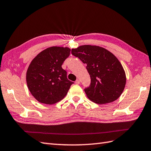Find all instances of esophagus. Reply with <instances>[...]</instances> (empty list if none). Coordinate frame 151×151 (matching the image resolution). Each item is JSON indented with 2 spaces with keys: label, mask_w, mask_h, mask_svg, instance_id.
Listing matches in <instances>:
<instances>
[{
  "label": "esophagus",
  "mask_w": 151,
  "mask_h": 151,
  "mask_svg": "<svg viewBox=\"0 0 151 151\" xmlns=\"http://www.w3.org/2000/svg\"><path fill=\"white\" fill-rule=\"evenodd\" d=\"M75 83L76 84V85H78V84H80V80L78 79H77L75 81Z\"/></svg>",
  "instance_id": "esophagus-1"
}]
</instances>
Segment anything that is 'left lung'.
Returning a JSON list of instances; mask_svg holds the SVG:
<instances>
[{"label": "left lung", "instance_id": "obj_1", "mask_svg": "<svg viewBox=\"0 0 151 151\" xmlns=\"http://www.w3.org/2000/svg\"><path fill=\"white\" fill-rule=\"evenodd\" d=\"M71 53L87 65L91 83L84 91L91 100L104 104L120 96L126 83L125 73L112 52L99 46L84 45L73 49Z\"/></svg>", "mask_w": 151, "mask_h": 151}]
</instances>
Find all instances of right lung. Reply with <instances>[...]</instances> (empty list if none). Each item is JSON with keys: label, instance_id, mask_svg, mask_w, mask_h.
Returning <instances> with one entry per match:
<instances>
[{"label": "right lung", "instance_id": "1", "mask_svg": "<svg viewBox=\"0 0 151 151\" xmlns=\"http://www.w3.org/2000/svg\"><path fill=\"white\" fill-rule=\"evenodd\" d=\"M68 47H51L40 52L27 69L28 89L40 103L54 104L62 100L74 82L67 78L62 65L69 55Z\"/></svg>", "mask_w": 151, "mask_h": 151}]
</instances>
